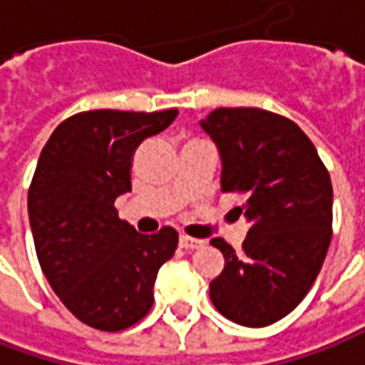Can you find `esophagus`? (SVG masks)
<instances>
[{"mask_svg":"<svg viewBox=\"0 0 365 365\" xmlns=\"http://www.w3.org/2000/svg\"><path fill=\"white\" fill-rule=\"evenodd\" d=\"M180 246L185 248V250H192V248H200V246H204V240H200V238H192V236H187V234H182V236H180Z\"/></svg>","mask_w":365,"mask_h":365,"instance_id":"34e87169","label":"esophagus"}]
</instances>
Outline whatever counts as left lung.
<instances>
[{
  "label": "left lung",
  "instance_id": "left-lung-1",
  "mask_svg": "<svg viewBox=\"0 0 365 365\" xmlns=\"http://www.w3.org/2000/svg\"><path fill=\"white\" fill-rule=\"evenodd\" d=\"M222 159V192L245 194L242 252L210 245L224 270L210 299L226 319L267 327L307 295L331 242L333 187L315 145L299 125L262 108H216L200 120Z\"/></svg>",
  "mask_w": 365,
  "mask_h": 365
}]
</instances>
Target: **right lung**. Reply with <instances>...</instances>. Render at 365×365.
I'll use <instances>...</instances> for the list:
<instances>
[{"label": "right lung", "mask_w": 365, "mask_h": 365, "mask_svg": "<svg viewBox=\"0 0 365 365\" xmlns=\"http://www.w3.org/2000/svg\"><path fill=\"white\" fill-rule=\"evenodd\" d=\"M175 117L178 108L84 110L58 125L38 159L28 214L40 267L70 313L101 331L143 319L158 270L178 248L173 228L145 236L115 207L131 192L135 149Z\"/></svg>", "instance_id": "1"}]
</instances>
